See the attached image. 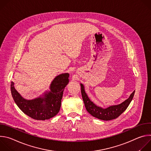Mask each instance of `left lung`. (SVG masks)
Instances as JSON below:
<instances>
[{
    "label": "left lung",
    "instance_id": "1",
    "mask_svg": "<svg viewBox=\"0 0 151 151\" xmlns=\"http://www.w3.org/2000/svg\"><path fill=\"white\" fill-rule=\"evenodd\" d=\"M81 88L82 99L84 102L85 108L88 112L94 117L104 121H109L116 119L121 115L130 104V102L133 100L135 93V91H134L128 99L121 104L110 106L107 108L104 109L101 107L96 106L91 101L87 94H86L84 90V86L82 83H81Z\"/></svg>",
    "mask_w": 151,
    "mask_h": 151
}]
</instances>
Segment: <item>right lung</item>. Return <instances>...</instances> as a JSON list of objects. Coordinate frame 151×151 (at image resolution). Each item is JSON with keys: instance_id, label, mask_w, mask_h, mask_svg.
I'll return each instance as SVG.
<instances>
[{"instance_id": "obj_1", "label": "right lung", "mask_w": 151, "mask_h": 151, "mask_svg": "<svg viewBox=\"0 0 151 151\" xmlns=\"http://www.w3.org/2000/svg\"><path fill=\"white\" fill-rule=\"evenodd\" d=\"M69 74L62 73L52 81L50 91L37 98L26 100L14 88L11 82V91L14 101L25 114L36 120H45L55 116L59 112L63 91L69 83Z\"/></svg>"}]
</instances>
